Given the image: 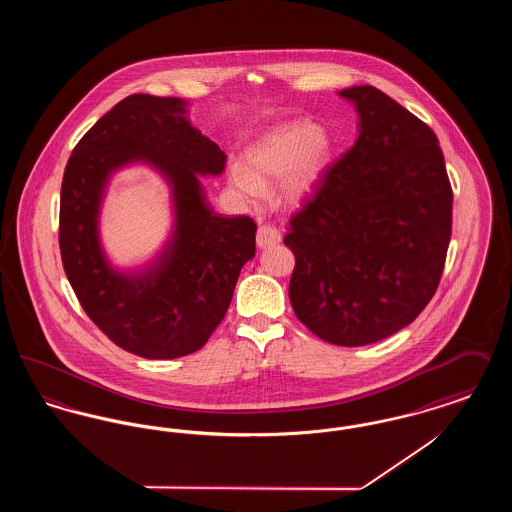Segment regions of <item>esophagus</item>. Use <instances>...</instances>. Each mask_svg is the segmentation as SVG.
<instances>
[{"label": "esophagus", "instance_id": "1", "mask_svg": "<svg viewBox=\"0 0 512 512\" xmlns=\"http://www.w3.org/2000/svg\"><path fill=\"white\" fill-rule=\"evenodd\" d=\"M282 242V236H280V230H276L274 226L265 224L257 230V245L261 249H267V247H274Z\"/></svg>", "mask_w": 512, "mask_h": 512}]
</instances>
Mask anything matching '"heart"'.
Returning a JSON list of instances; mask_svg holds the SVG:
<instances>
[{"label":"heart","mask_w":512,"mask_h":512,"mask_svg":"<svg viewBox=\"0 0 512 512\" xmlns=\"http://www.w3.org/2000/svg\"><path fill=\"white\" fill-rule=\"evenodd\" d=\"M328 159L330 142L313 122H282L251 147L245 167H232L230 182L245 197L255 199L261 188L282 178V195L299 201L317 188Z\"/></svg>","instance_id":"1"}]
</instances>
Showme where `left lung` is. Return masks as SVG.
<instances>
[{"instance_id":"left-lung-1","label":"left lung","mask_w":512,"mask_h":512,"mask_svg":"<svg viewBox=\"0 0 512 512\" xmlns=\"http://www.w3.org/2000/svg\"><path fill=\"white\" fill-rule=\"evenodd\" d=\"M359 138L290 220L293 313L320 340L390 338L436 293L451 240L453 192L438 138L374 86L338 92Z\"/></svg>"}]
</instances>
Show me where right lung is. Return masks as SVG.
Instances as JSON below:
<instances>
[{
	"mask_svg": "<svg viewBox=\"0 0 512 512\" xmlns=\"http://www.w3.org/2000/svg\"><path fill=\"white\" fill-rule=\"evenodd\" d=\"M132 164L172 188V234L144 268H113L98 236L108 180ZM226 155L188 119V101L134 94L76 144L61 186L59 247L74 293L99 330L144 359L201 349L226 315L240 270L255 255L257 224L226 219L199 176H219Z\"/></svg>",
	"mask_w": 512,
	"mask_h": 512,
	"instance_id": "add662e5",
	"label": "right lung"
}]
</instances>
